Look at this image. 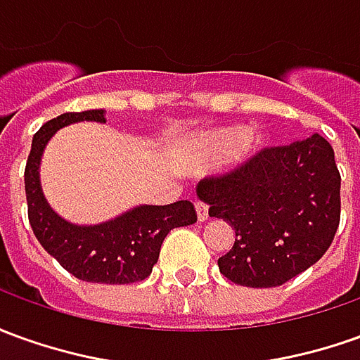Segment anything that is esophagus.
Segmentation results:
<instances>
[{"instance_id": "obj_1", "label": "esophagus", "mask_w": 360, "mask_h": 360, "mask_svg": "<svg viewBox=\"0 0 360 360\" xmlns=\"http://www.w3.org/2000/svg\"><path fill=\"white\" fill-rule=\"evenodd\" d=\"M210 210H207V205L202 204V202H195V213H198V221H205L207 219V215H210Z\"/></svg>"}]
</instances>
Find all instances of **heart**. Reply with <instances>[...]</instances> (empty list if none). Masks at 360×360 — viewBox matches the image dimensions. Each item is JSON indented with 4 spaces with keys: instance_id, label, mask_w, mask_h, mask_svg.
I'll list each match as a JSON object with an SVG mask.
<instances>
[{
    "instance_id": "b5f03b06",
    "label": "heart",
    "mask_w": 360,
    "mask_h": 360,
    "mask_svg": "<svg viewBox=\"0 0 360 360\" xmlns=\"http://www.w3.org/2000/svg\"><path fill=\"white\" fill-rule=\"evenodd\" d=\"M269 143V135L264 131H245L241 125H223L200 131L198 135L186 141L180 150L182 160L190 166H210L225 155H233L237 158L259 153L260 148Z\"/></svg>"
}]
</instances>
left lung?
Returning <instances> with one entry per match:
<instances>
[{
	"label": "left lung",
	"mask_w": 360,
	"mask_h": 360,
	"mask_svg": "<svg viewBox=\"0 0 360 360\" xmlns=\"http://www.w3.org/2000/svg\"><path fill=\"white\" fill-rule=\"evenodd\" d=\"M341 176L319 133L266 148L231 174L202 180L195 194L235 243L217 259L225 278L249 288L280 286L321 259L339 225Z\"/></svg>",
	"instance_id": "8db88e82"
}]
</instances>
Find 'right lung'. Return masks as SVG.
<instances>
[{
	"instance_id": "1",
	"label": "right lung",
	"mask_w": 360,
	"mask_h": 360,
	"mask_svg": "<svg viewBox=\"0 0 360 360\" xmlns=\"http://www.w3.org/2000/svg\"><path fill=\"white\" fill-rule=\"evenodd\" d=\"M82 121L105 123V109L62 113L34 133L25 168V192L34 237L76 278L98 284L145 280L158 260L166 235L198 219L194 204L190 200L170 205L141 204L96 225L72 223L54 212L41 184L44 148L56 131Z\"/></svg>"
}]
</instances>
